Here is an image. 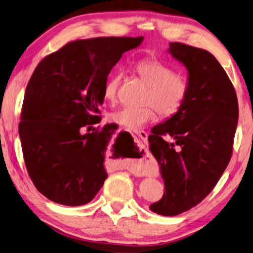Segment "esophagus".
<instances>
[{"label": "esophagus", "mask_w": 253, "mask_h": 253, "mask_svg": "<svg viewBox=\"0 0 253 253\" xmlns=\"http://www.w3.org/2000/svg\"><path fill=\"white\" fill-rule=\"evenodd\" d=\"M135 135H137L139 138L142 139L143 142H146L147 141V137H148V134L146 133L145 130H135ZM133 170L134 172H139V173H145L147 172V166L146 164H138V166H134L133 167Z\"/></svg>", "instance_id": "34e87169"}]
</instances>
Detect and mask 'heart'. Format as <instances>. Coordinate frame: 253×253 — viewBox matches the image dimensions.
Instances as JSON below:
<instances>
[{
	"instance_id": "b5f03b06",
	"label": "heart",
	"mask_w": 253,
	"mask_h": 253,
	"mask_svg": "<svg viewBox=\"0 0 253 253\" xmlns=\"http://www.w3.org/2000/svg\"><path fill=\"white\" fill-rule=\"evenodd\" d=\"M135 69L139 78L150 86L144 98L146 106L124 107L111 112L109 119L112 123L128 129H137L153 122L158 112L164 118H170L181 110L190 89L187 75L174 72L169 64L154 57L142 59ZM122 78V73H116L107 80L103 95L108 102H117Z\"/></svg>"
}]
</instances>
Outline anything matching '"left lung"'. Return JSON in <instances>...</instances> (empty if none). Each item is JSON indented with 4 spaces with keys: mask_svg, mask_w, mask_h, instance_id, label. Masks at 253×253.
<instances>
[{
    "mask_svg": "<svg viewBox=\"0 0 253 253\" xmlns=\"http://www.w3.org/2000/svg\"><path fill=\"white\" fill-rule=\"evenodd\" d=\"M169 47L189 72L190 89L181 110L150 135L166 187L162 199L150 210L175 216L205 199L225 171L233 153L239 105L233 84L213 55L181 42Z\"/></svg>",
    "mask_w": 253,
    "mask_h": 253,
    "instance_id": "obj_1",
    "label": "left lung"
}]
</instances>
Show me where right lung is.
<instances>
[{"label":"right lung","mask_w":253,"mask_h":253,"mask_svg":"<svg viewBox=\"0 0 253 253\" xmlns=\"http://www.w3.org/2000/svg\"><path fill=\"white\" fill-rule=\"evenodd\" d=\"M142 40V36L74 40L35 69L26 87L19 135L28 174L51 202L81 206L103 186L111 128L82 131L100 123L108 75Z\"/></svg>","instance_id":"add662e5"}]
</instances>
